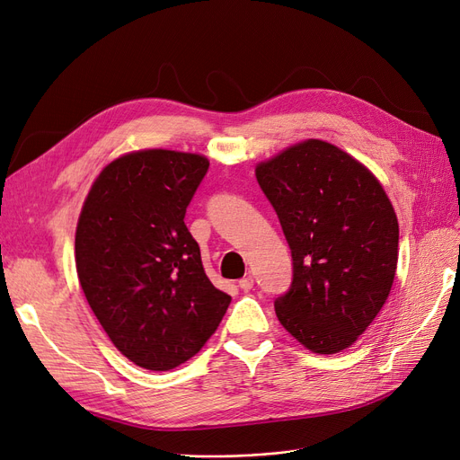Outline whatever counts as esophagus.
I'll use <instances>...</instances> for the list:
<instances>
[{"label": "esophagus", "instance_id": "1", "mask_svg": "<svg viewBox=\"0 0 460 460\" xmlns=\"http://www.w3.org/2000/svg\"><path fill=\"white\" fill-rule=\"evenodd\" d=\"M238 288H241L243 291H250V289L253 288V278H252V276H246V278H243L241 282H238Z\"/></svg>", "mask_w": 460, "mask_h": 460}]
</instances>
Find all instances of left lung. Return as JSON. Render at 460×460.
Segmentation results:
<instances>
[{
  "mask_svg": "<svg viewBox=\"0 0 460 460\" xmlns=\"http://www.w3.org/2000/svg\"><path fill=\"white\" fill-rule=\"evenodd\" d=\"M293 257L276 296L284 329L314 353L349 348L385 305L398 259V222L377 178L325 141L298 143L255 169Z\"/></svg>",
  "mask_w": 460,
  "mask_h": 460,
  "instance_id": "left-lung-1",
  "label": "left lung"
}]
</instances>
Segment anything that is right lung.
I'll return each instance as SVG.
<instances>
[{"instance_id": "1", "label": "right lung", "mask_w": 460, "mask_h": 460, "mask_svg": "<svg viewBox=\"0 0 460 460\" xmlns=\"http://www.w3.org/2000/svg\"><path fill=\"white\" fill-rule=\"evenodd\" d=\"M208 159L141 150L93 182L75 234L86 301L112 344L137 367L186 363L217 329L231 296L212 286L184 224Z\"/></svg>"}]
</instances>
